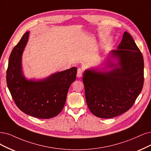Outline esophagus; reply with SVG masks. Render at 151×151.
<instances>
[{"mask_svg":"<svg viewBox=\"0 0 151 151\" xmlns=\"http://www.w3.org/2000/svg\"><path fill=\"white\" fill-rule=\"evenodd\" d=\"M83 75V70H81V68H78L77 70V76L78 78L81 77Z\"/></svg>","mask_w":151,"mask_h":151,"instance_id":"esophagus-1","label":"esophagus"}]
</instances>
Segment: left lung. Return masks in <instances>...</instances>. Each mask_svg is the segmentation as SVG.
Here are the masks:
<instances>
[{"instance_id":"obj_1","label":"left lung","mask_w":151,"mask_h":151,"mask_svg":"<svg viewBox=\"0 0 151 151\" xmlns=\"http://www.w3.org/2000/svg\"><path fill=\"white\" fill-rule=\"evenodd\" d=\"M108 61V71L86 70L83 74L86 103L91 112L100 118H111L123 114L134 103L144 84V59L129 33L125 32ZM114 68L113 69L112 68Z\"/></svg>"}]
</instances>
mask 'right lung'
<instances>
[{
	"mask_svg": "<svg viewBox=\"0 0 151 151\" xmlns=\"http://www.w3.org/2000/svg\"><path fill=\"white\" fill-rule=\"evenodd\" d=\"M25 33L10 53L7 70V83L15 104L22 112L40 119L57 116L65 104L67 93L76 80L77 68L56 73L45 79L28 80L22 70V56L29 39Z\"/></svg>",
	"mask_w": 151,
	"mask_h": 151,
	"instance_id": "obj_1",
	"label": "right lung"
}]
</instances>
